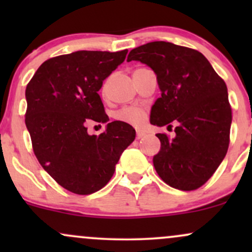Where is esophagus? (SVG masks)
Wrapping results in <instances>:
<instances>
[{
	"mask_svg": "<svg viewBox=\"0 0 252 252\" xmlns=\"http://www.w3.org/2000/svg\"><path fill=\"white\" fill-rule=\"evenodd\" d=\"M144 135H146V132L141 131V130H137V131H136V138H137V140H140V138H142Z\"/></svg>",
	"mask_w": 252,
	"mask_h": 252,
	"instance_id": "obj_1",
	"label": "esophagus"
}]
</instances>
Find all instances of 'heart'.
<instances>
[{
  "instance_id": "1",
  "label": "heart",
  "mask_w": 252,
  "mask_h": 252,
  "mask_svg": "<svg viewBox=\"0 0 252 252\" xmlns=\"http://www.w3.org/2000/svg\"><path fill=\"white\" fill-rule=\"evenodd\" d=\"M118 121L129 123L131 126H140L146 121V112L142 109L135 108V106H128L123 108L117 112L116 115Z\"/></svg>"
}]
</instances>
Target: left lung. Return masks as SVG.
<instances>
[{
	"mask_svg": "<svg viewBox=\"0 0 252 252\" xmlns=\"http://www.w3.org/2000/svg\"><path fill=\"white\" fill-rule=\"evenodd\" d=\"M126 60L146 63L156 74L161 97L150 123L178 122L174 138L156 134L161 149L153 162L158 176L173 189H199L224 160L230 143L226 84L200 52L172 42L146 43L130 51Z\"/></svg>",
	"mask_w": 252,
	"mask_h": 252,
	"instance_id": "left-lung-1",
	"label": "left lung"
}]
</instances>
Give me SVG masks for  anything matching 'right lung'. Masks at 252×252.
<instances>
[{"label": "right lung", "mask_w": 252, "mask_h": 252, "mask_svg": "<svg viewBox=\"0 0 252 252\" xmlns=\"http://www.w3.org/2000/svg\"><path fill=\"white\" fill-rule=\"evenodd\" d=\"M126 53L78 51L51 58L26 88L25 122L34 154L60 186L76 194L103 189L135 140V129L121 121L108 123L98 136L89 135L86 128L109 121L98 91Z\"/></svg>", "instance_id": "right-lung-1"}]
</instances>
